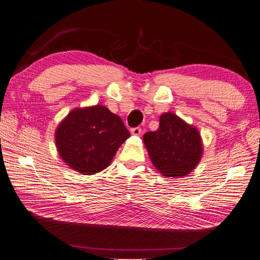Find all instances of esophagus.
Instances as JSON below:
<instances>
[{
    "label": "esophagus",
    "instance_id": "34e87169",
    "mask_svg": "<svg viewBox=\"0 0 260 260\" xmlns=\"http://www.w3.org/2000/svg\"><path fill=\"white\" fill-rule=\"evenodd\" d=\"M131 133H132V135H135V136L141 135V133H142L141 127H134V128L131 129Z\"/></svg>",
    "mask_w": 260,
    "mask_h": 260
}]
</instances>
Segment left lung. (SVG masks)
I'll return each mask as SVG.
<instances>
[{
  "label": "left lung",
  "mask_w": 260,
  "mask_h": 260,
  "mask_svg": "<svg viewBox=\"0 0 260 260\" xmlns=\"http://www.w3.org/2000/svg\"><path fill=\"white\" fill-rule=\"evenodd\" d=\"M151 161L167 178H182L200 162L203 146L200 133L173 113L159 117V127L143 136Z\"/></svg>",
  "instance_id": "8db88e82"
}]
</instances>
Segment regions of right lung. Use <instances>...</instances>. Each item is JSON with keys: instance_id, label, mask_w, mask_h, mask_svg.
<instances>
[{"instance_id": "obj_1", "label": "right lung", "mask_w": 260, "mask_h": 260, "mask_svg": "<svg viewBox=\"0 0 260 260\" xmlns=\"http://www.w3.org/2000/svg\"><path fill=\"white\" fill-rule=\"evenodd\" d=\"M129 136L119 116L96 105L71 110L56 131V145L66 164L91 175L108 167Z\"/></svg>"}]
</instances>
